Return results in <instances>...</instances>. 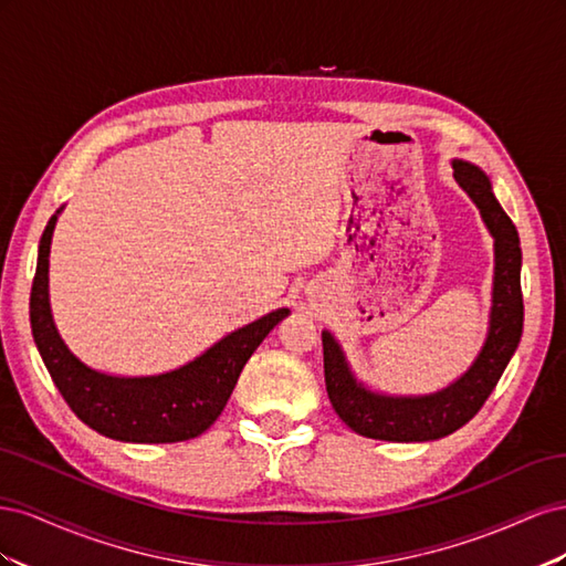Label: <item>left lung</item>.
Returning a JSON list of instances; mask_svg holds the SVG:
<instances>
[{
    "mask_svg": "<svg viewBox=\"0 0 566 566\" xmlns=\"http://www.w3.org/2000/svg\"><path fill=\"white\" fill-rule=\"evenodd\" d=\"M453 177L476 202L491 235L495 238L493 310L486 345L474 366L462 378L432 397L394 399L380 397L358 385L345 364L337 342L323 333V373L328 399L339 420L356 434L382 441H430L441 439L470 422L499 385L507 361L515 354L522 323V248L512 219L491 191V181L474 165L453 163Z\"/></svg>",
    "mask_w": 566,
    "mask_h": 566,
    "instance_id": "8db88e82",
    "label": "left lung"
}]
</instances>
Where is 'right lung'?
<instances>
[{
    "label": "right lung",
    "instance_id": "right-lung-1",
    "mask_svg": "<svg viewBox=\"0 0 566 566\" xmlns=\"http://www.w3.org/2000/svg\"><path fill=\"white\" fill-rule=\"evenodd\" d=\"M56 214L42 233L30 290V328L42 361L73 413L117 441L172 443L202 434L224 410L252 352L287 310H276L219 339L196 361L153 378H113L67 352L49 312V245Z\"/></svg>",
    "mask_w": 566,
    "mask_h": 566
}]
</instances>
